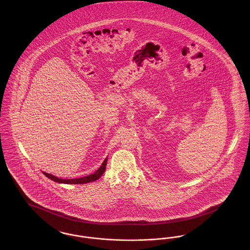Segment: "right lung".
<instances>
[{"mask_svg": "<svg viewBox=\"0 0 250 250\" xmlns=\"http://www.w3.org/2000/svg\"><path fill=\"white\" fill-rule=\"evenodd\" d=\"M107 161V157H106V159L103 161L102 165L100 166V167H99L95 172L92 173V174H90V175H88V176L80 177V178L61 179L58 178V177H56V176H54V175H52V174L47 173V172H45V171H42V173H43L46 177H48V179H50V180H52V181H54V182H56V183H60V184H67V185H69V184H70V185H83V184H87V183L94 182V181H96V180H98V179L100 178V177L103 175V173L105 172V170H106Z\"/></svg>", "mask_w": 250, "mask_h": 250, "instance_id": "right-lung-1", "label": "right lung"}]
</instances>
